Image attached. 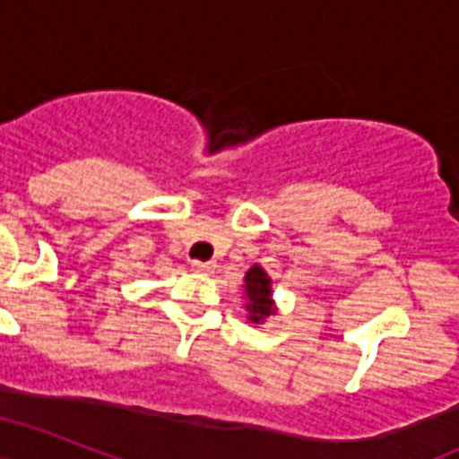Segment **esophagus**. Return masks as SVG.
<instances>
[{
    "label": "esophagus",
    "instance_id": "esophagus-1",
    "mask_svg": "<svg viewBox=\"0 0 459 459\" xmlns=\"http://www.w3.org/2000/svg\"><path fill=\"white\" fill-rule=\"evenodd\" d=\"M191 268H194L195 273H210L212 268H214V264H210V261H194Z\"/></svg>",
    "mask_w": 459,
    "mask_h": 459
}]
</instances>
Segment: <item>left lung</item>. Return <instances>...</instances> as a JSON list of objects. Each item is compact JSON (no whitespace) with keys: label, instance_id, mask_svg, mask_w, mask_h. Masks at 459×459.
<instances>
[{"label":"left lung","instance_id":"obj_1","mask_svg":"<svg viewBox=\"0 0 459 459\" xmlns=\"http://www.w3.org/2000/svg\"><path fill=\"white\" fill-rule=\"evenodd\" d=\"M245 291H247V310L252 322H264L265 315L273 313L271 303V280L264 273V268L254 265L245 275Z\"/></svg>","mask_w":459,"mask_h":459}]
</instances>
